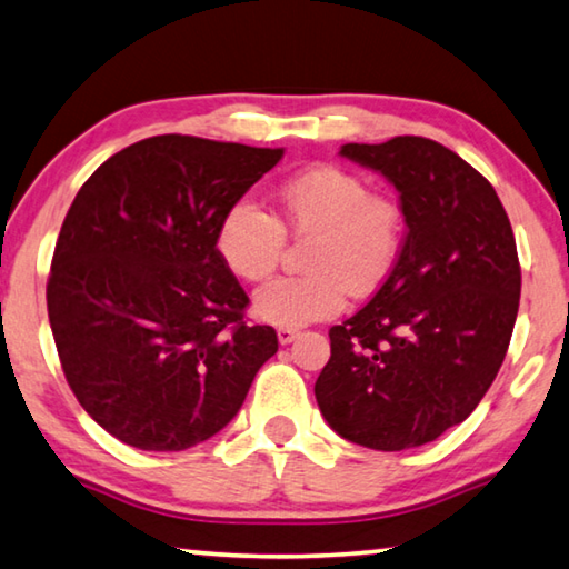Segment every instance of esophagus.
<instances>
[{
	"label": "esophagus",
	"mask_w": 569,
	"mask_h": 569,
	"mask_svg": "<svg viewBox=\"0 0 569 569\" xmlns=\"http://www.w3.org/2000/svg\"><path fill=\"white\" fill-rule=\"evenodd\" d=\"M298 333H301L298 329H283V326H281V329H278V341H281V343L286 346V343L296 341V339H298Z\"/></svg>",
	"instance_id": "esophagus-1"
}]
</instances>
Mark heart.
Returning <instances> with one entry per match:
<instances>
[{"label":"heart","mask_w":569,"mask_h":569,"mask_svg":"<svg viewBox=\"0 0 569 569\" xmlns=\"http://www.w3.org/2000/svg\"><path fill=\"white\" fill-rule=\"evenodd\" d=\"M271 216L256 200L238 198L220 218L216 243L226 266L243 281H263L283 256L286 233L311 236L306 273L281 276L256 291L258 319L283 329L329 319L346 296H369L397 263L403 220L397 203L371 196L366 182L336 166H316L278 188Z\"/></svg>","instance_id":"heart-1"}]
</instances>
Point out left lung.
Segmentation results:
<instances>
[{
    "instance_id": "1",
    "label": "left lung",
    "mask_w": 569,
    "mask_h": 569,
    "mask_svg": "<svg viewBox=\"0 0 569 569\" xmlns=\"http://www.w3.org/2000/svg\"><path fill=\"white\" fill-rule=\"evenodd\" d=\"M341 156L399 190L407 236L371 301L329 331L316 401L353 445L421 447L477 409L505 361L522 288L515 233L489 180L435 140Z\"/></svg>"
}]
</instances>
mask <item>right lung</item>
Wrapping results in <instances>:
<instances>
[{"instance_id": "obj_1", "label": "right lung", "mask_w": 569, "mask_h": 569, "mask_svg": "<svg viewBox=\"0 0 569 569\" xmlns=\"http://www.w3.org/2000/svg\"><path fill=\"white\" fill-rule=\"evenodd\" d=\"M283 148L156 134L114 152L57 238L47 313L77 401L114 439L182 451L218 435L278 351L218 253V223Z\"/></svg>"}]
</instances>
